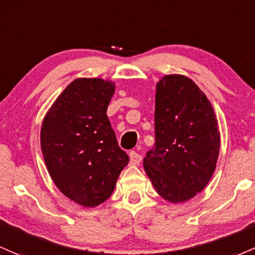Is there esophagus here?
<instances>
[{
    "mask_svg": "<svg viewBox=\"0 0 255 255\" xmlns=\"http://www.w3.org/2000/svg\"><path fill=\"white\" fill-rule=\"evenodd\" d=\"M129 161L132 165H138L139 162L141 161V156L135 151H130L129 152Z\"/></svg>",
    "mask_w": 255,
    "mask_h": 255,
    "instance_id": "esophagus-1",
    "label": "esophagus"
}]
</instances>
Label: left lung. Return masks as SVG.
I'll list each match as a JSON object with an SVG mask.
<instances>
[{
  "instance_id": "1",
  "label": "left lung",
  "mask_w": 255,
  "mask_h": 255,
  "mask_svg": "<svg viewBox=\"0 0 255 255\" xmlns=\"http://www.w3.org/2000/svg\"><path fill=\"white\" fill-rule=\"evenodd\" d=\"M155 135L143 161L146 175L162 199L188 202L213 177L221 144L214 107L188 77L167 74L157 82Z\"/></svg>"
}]
</instances>
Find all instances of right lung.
I'll return each instance as SVG.
<instances>
[{"label": "right lung", "mask_w": 255, "mask_h": 255, "mask_svg": "<svg viewBox=\"0 0 255 255\" xmlns=\"http://www.w3.org/2000/svg\"><path fill=\"white\" fill-rule=\"evenodd\" d=\"M116 85L103 78H77L53 101L42 120L40 144L53 183L84 208L111 197L129 159L107 119Z\"/></svg>", "instance_id": "1"}]
</instances>
